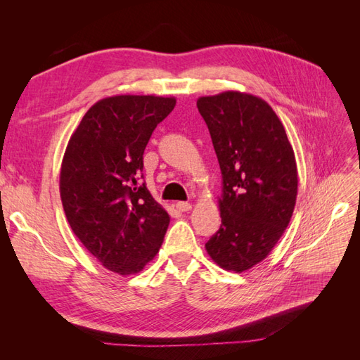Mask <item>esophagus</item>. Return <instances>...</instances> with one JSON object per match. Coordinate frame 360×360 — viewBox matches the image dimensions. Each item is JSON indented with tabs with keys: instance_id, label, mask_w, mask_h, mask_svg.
<instances>
[{
	"instance_id": "34e87169",
	"label": "esophagus",
	"mask_w": 360,
	"mask_h": 360,
	"mask_svg": "<svg viewBox=\"0 0 360 360\" xmlns=\"http://www.w3.org/2000/svg\"><path fill=\"white\" fill-rule=\"evenodd\" d=\"M176 207H177V210H180V212H189L192 209V204L191 202H184V201H179L176 204Z\"/></svg>"
}]
</instances>
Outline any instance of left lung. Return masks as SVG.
<instances>
[{
	"label": "left lung",
	"instance_id": "8db88e82",
	"mask_svg": "<svg viewBox=\"0 0 360 360\" xmlns=\"http://www.w3.org/2000/svg\"><path fill=\"white\" fill-rule=\"evenodd\" d=\"M222 172V224L205 243L214 263L242 274L263 261L290 224L297 167L285 129L257 96L225 91L200 97Z\"/></svg>",
	"mask_w": 360,
	"mask_h": 360
}]
</instances>
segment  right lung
<instances>
[{
  "label": "right lung",
  "instance_id": "add662e5",
  "mask_svg": "<svg viewBox=\"0 0 360 360\" xmlns=\"http://www.w3.org/2000/svg\"><path fill=\"white\" fill-rule=\"evenodd\" d=\"M174 106V97H106L82 117L63 158L60 195L72 231L118 275L143 270L168 230L169 214L141 172L148 139Z\"/></svg>",
  "mask_w": 360,
  "mask_h": 360
}]
</instances>
